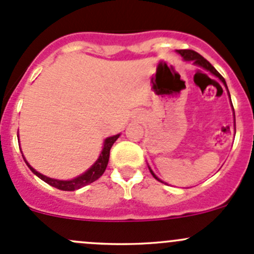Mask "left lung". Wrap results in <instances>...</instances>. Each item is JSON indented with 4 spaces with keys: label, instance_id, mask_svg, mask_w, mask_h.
<instances>
[{
    "label": "left lung",
    "instance_id": "8db88e82",
    "mask_svg": "<svg viewBox=\"0 0 254 254\" xmlns=\"http://www.w3.org/2000/svg\"><path fill=\"white\" fill-rule=\"evenodd\" d=\"M177 53H178L179 55H181L182 58H183L186 61H193L194 65L200 66V67L205 68V70L209 71V72H211L212 75H215V76H216V77H219L222 82H224L225 86H226V82H225V78L222 77V76L220 75L219 72H217L216 68H215L214 66H212L211 64H210L209 61L206 60V59H204L203 56L200 55V54H198V53H196V51H194V50H177ZM226 88H227V86H226ZM227 92H229V89H227ZM229 96H230V92H229ZM230 99H231V98H230ZM232 108H234V107H232ZM148 170H150L151 175L155 177V178L157 179L158 182H162V181H161V179H158L157 177H156V175L152 172V170H151L150 167H148ZM162 183H163V182H162Z\"/></svg>",
    "mask_w": 254,
    "mask_h": 254
}]
</instances>
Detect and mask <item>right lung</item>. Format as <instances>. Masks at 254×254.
<instances>
[{
    "label": "right lung",
    "instance_id": "add662e5",
    "mask_svg": "<svg viewBox=\"0 0 254 254\" xmlns=\"http://www.w3.org/2000/svg\"><path fill=\"white\" fill-rule=\"evenodd\" d=\"M119 136L120 135L118 134V135H114V136H111V137H108V139H106V141H104L103 150H102L101 155H99L98 160L94 162V165L92 166L89 170H87L83 175L76 177V178L71 179V181H59V179L49 178V177H47V176H43L42 173L37 172V171H35L34 168H33L32 166H30L29 163L25 161V158H24V161H25V163H27L28 167H29V170L32 171L35 176L39 177V178L42 179V181H44L45 183L50 184L51 187H55V188L60 189V190H70V191L76 190V189L82 188V187H84V186H87V184L92 183V182L97 181L99 177L103 175L104 171H106V168H107V165H108L109 152H111L113 143L117 141V139Z\"/></svg>",
    "mask_w": 254,
    "mask_h": 254
}]
</instances>
